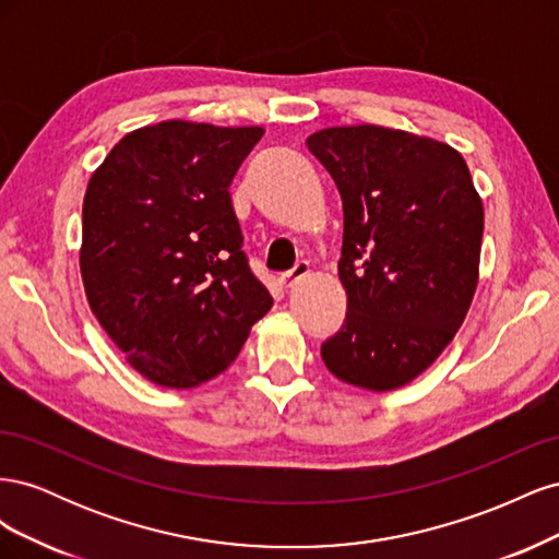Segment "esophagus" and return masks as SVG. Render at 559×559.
Segmentation results:
<instances>
[{
	"label": "esophagus",
	"mask_w": 559,
	"mask_h": 559,
	"mask_svg": "<svg viewBox=\"0 0 559 559\" xmlns=\"http://www.w3.org/2000/svg\"><path fill=\"white\" fill-rule=\"evenodd\" d=\"M308 273H310V265H308L306 261H300V263H296V265L289 270V273H284L280 280H282L284 286H294L298 280H302Z\"/></svg>",
	"instance_id": "1"
}]
</instances>
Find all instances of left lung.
<instances>
[{
  "instance_id": "obj_1",
  "label": "left lung",
  "mask_w": 559,
  "mask_h": 559,
  "mask_svg": "<svg viewBox=\"0 0 559 559\" xmlns=\"http://www.w3.org/2000/svg\"><path fill=\"white\" fill-rule=\"evenodd\" d=\"M343 198L347 294L321 345L331 373L368 392L413 382L464 324L478 286L485 212L456 148L382 126H335L306 140Z\"/></svg>"
}]
</instances>
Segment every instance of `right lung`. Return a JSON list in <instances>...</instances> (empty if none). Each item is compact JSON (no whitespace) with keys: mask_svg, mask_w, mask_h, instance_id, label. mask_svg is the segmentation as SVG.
<instances>
[{"mask_svg":"<svg viewBox=\"0 0 559 559\" xmlns=\"http://www.w3.org/2000/svg\"><path fill=\"white\" fill-rule=\"evenodd\" d=\"M263 132L179 118L144 126L88 181L83 289L99 326L154 384L191 389L224 373L273 308L228 193Z\"/></svg>","mask_w":559,"mask_h":559,"instance_id":"add662e5","label":"right lung"}]
</instances>
